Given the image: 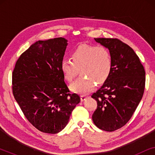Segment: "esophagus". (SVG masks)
<instances>
[{"label":"esophagus","mask_w":155,"mask_h":155,"mask_svg":"<svg viewBox=\"0 0 155 155\" xmlns=\"http://www.w3.org/2000/svg\"><path fill=\"white\" fill-rule=\"evenodd\" d=\"M87 95H84V94L81 95V96H80V99H81V101H82L85 100V99H87Z\"/></svg>","instance_id":"34e87169"}]
</instances>
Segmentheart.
I'll use <instances>...</instances> for the list:
<instances>
[{
	"label": "heart",
	"mask_w": 155,
	"mask_h": 155,
	"mask_svg": "<svg viewBox=\"0 0 155 155\" xmlns=\"http://www.w3.org/2000/svg\"><path fill=\"white\" fill-rule=\"evenodd\" d=\"M71 60L63 58L61 70L65 80L72 82L78 75L82 77L71 84L74 92L85 94L93 90L95 83L102 84L111 75L113 60L110 51L103 46L82 44L71 53Z\"/></svg>",
	"instance_id": "heart-1"
}]
</instances>
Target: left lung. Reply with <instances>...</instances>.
Listing matches in <instances>:
<instances>
[{
  "mask_svg": "<svg viewBox=\"0 0 155 155\" xmlns=\"http://www.w3.org/2000/svg\"><path fill=\"white\" fill-rule=\"evenodd\" d=\"M109 48L113 60L109 78L92 95L97 102L92 114L95 126L111 132L125 126L138 106L145 86V71L134 51L114 38H94Z\"/></svg>",
  "mask_w": 155,
  "mask_h": 155,
  "instance_id": "1",
  "label": "left lung"
}]
</instances>
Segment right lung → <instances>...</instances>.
Returning <instances> with one entry per match:
<instances>
[{"label":"right lung","instance_id":"1","mask_svg":"<svg viewBox=\"0 0 155 155\" xmlns=\"http://www.w3.org/2000/svg\"><path fill=\"white\" fill-rule=\"evenodd\" d=\"M67 41L58 37L35 42L12 71L15 99L28 121L45 133L62 130L80 101L79 95L70 92L61 70Z\"/></svg>","mask_w":155,"mask_h":155}]
</instances>
